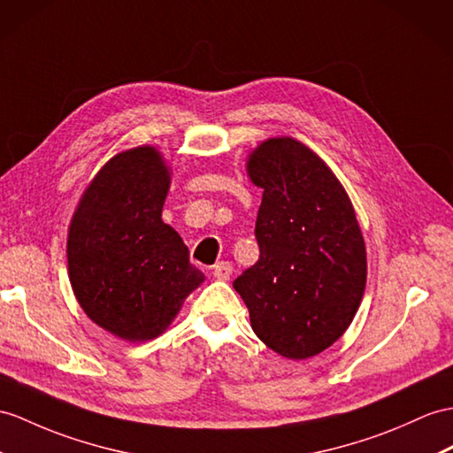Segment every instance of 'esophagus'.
Segmentation results:
<instances>
[{
  "label": "esophagus",
  "instance_id": "34e87169",
  "mask_svg": "<svg viewBox=\"0 0 453 453\" xmlns=\"http://www.w3.org/2000/svg\"><path fill=\"white\" fill-rule=\"evenodd\" d=\"M230 274H233V263L220 261V263H217L215 267H213V277L217 280H228Z\"/></svg>",
  "mask_w": 453,
  "mask_h": 453
}]
</instances>
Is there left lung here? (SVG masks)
<instances>
[{"mask_svg":"<svg viewBox=\"0 0 453 453\" xmlns=\"http://www.w3.org/2000/svg\"><path fill=\"white\" fill-rule=\"evenodd\" d=\"M248 174L263 188L259 259L233 286L265 346L288 359L313 357L346 333L365 292L354 205L326 163L288 136L261 142Z\"/></svg>","mask_w":453,"mask_h":453,"instance_id":"8db88e82","label":"left lung"}]
</instances>
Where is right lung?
<instances>
[{"label":"right lung","instance_id":"1","mask_svg":"<svg viewBox=\"0 0 453 453\" xmlns=\"http://www.w3.org/2000/svg\"><path fill=\"white\" fill-rule=\"evenodd\" d=\"M171 173L161 153H117L94 176L73 215L69 279L84 313L128 342L157 338L205 277L161 211Z\"/></svg>","mask_w":453,"mask_h":453}]
</instances>
